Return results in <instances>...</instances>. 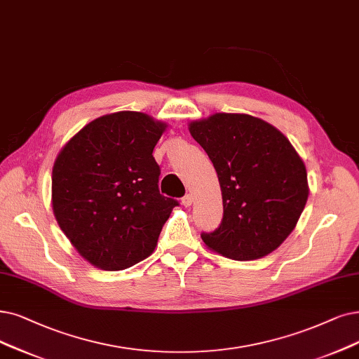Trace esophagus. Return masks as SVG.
<instances>
[{
  "instance_id": "obj_1",
  "label": "esophagus",
  "mask_w": 359,
  "mask_h": 359,
  "mask_svg": "<svg viewBox=\"0 0 359 359\" xmlns=\"http://www.w3.org/2000/svg\"><path fill=\"white\" fill-rule=\"evenodd\" d=\"M181 203H182L185 208L191 206V203H193V196H191V194H185V196L181 198Z\"/></svg>"
}]
</instances>
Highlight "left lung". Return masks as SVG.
<instances>
[{
	"label": "left lung",
	"mask_w": 359,
	"mask_h": 359,
	"mask_svg": "<svg viewBox=\"0 0 359 359\" xmlns=\"http://www.w3.org/2000/svg\"><path fill=\"white\" fill-rule=\"evenodd\" d=\"M190 133L218 174L224 217L202 233L212 250L253 261L287 238L306 205V168L277 128L250 114L217 113Z\"/></svg>",
	"instance_id": "8db88e82"
}]
</instances>
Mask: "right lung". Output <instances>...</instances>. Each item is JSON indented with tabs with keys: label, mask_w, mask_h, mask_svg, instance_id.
Wrapping results in <instances>:
<instances>
[{
	"label": "right lung",
	"mask_w": 359,
	"mask_h": 359,
	"mask_svg": "<svg viewBox=\"0 0 359 359\" xmlns=\"http://www.w3.org/2000/svg\"><path fill=\"white\" fill-rule=\"evenodd\" d=\"M166 125L140 111L90 122L53 168V210L72 245L97 268L119 271L154 250L178 200L159 191L153 149Z\"/></svg>",
	"instance_id": "right-lung-1"
}]
</instances>
